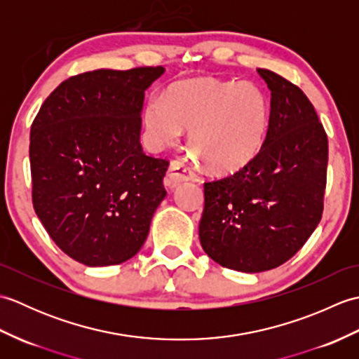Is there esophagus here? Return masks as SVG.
<instances>
[{
    "label": "esophagus",
    "instance_id": "1",
    "mask_svg": "<svg viewBox=\"0 0 359 359\" xmlns=\"http://www.w3.org/2000/svg\"><path fill=\"white\" fill-rule=\"evenodd\" d=\"M193 179H194L193 171L189 170L184 162H180V160H172L170 165V171H168L163 184L168 189H174L177 188L182 182H188Z\"/></svg>",
    "mask_w": 359,
    "mask_h": 359
}]
</instances>
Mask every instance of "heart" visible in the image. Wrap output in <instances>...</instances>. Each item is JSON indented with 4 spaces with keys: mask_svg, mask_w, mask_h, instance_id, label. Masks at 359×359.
Listing matches in <instances>:
<instances>
[{
    "mask_svg": "<svg viewBox=\"0 0 359 359\" xmlns=\"http://www.w3.org/2000/svg\"><path fill=\"white\" fill-rule=\"evenodd\" d=\"M149 140L166 147L191 129L189 147L212 172L242 170L262 149L270 125V103L250 81L211 77L171 85L143 109Z\"/></svg>",
    "mask_w": 359,
    "mask_h": 359,
    "instance_id": "obj_1",
    "label": "heart"
}]
</instances>
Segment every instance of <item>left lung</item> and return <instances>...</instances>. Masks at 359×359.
Instances as JSON below:
<instances>
[{
    "instance_id": "obj_1",
    "label": "left lung",
    "mask_w": 359,
    "mask_h": 359,
    "mask_svg": "<svg viewBox=\"0 0 359 359\" xmlns=\"http://www.w3.org/2000/svg\"><path fill=\"white\" fill-rule=\"evenodd\" d=\"M271 90L262 149L242 170L205 182L199 239L212 261L261 273L287 262L315 231L324 210L329 142L307 95L269 69Z\"/></svg>"
}]
</instances>
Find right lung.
Returning <instances> with one entry per match:
<instances>
[{
  "mask_svg": "<svg viewBox=\"0 0 359 359\" xmlns=\"http://www.w3.org/2000/svg\"><path fill=\"white\" fill-rule=\"evenodd\" d=\"M162 66L97 69L65 80L30 128L32 202L57 247L88 266L139 253L165 199L170 162L140 144L144 90Z\"/></svg>",
  "mask_w": 359,
  "mask_h": 359,
  "instance_id": "obj_1",
  "label": "right lung"
}]
</instances>
